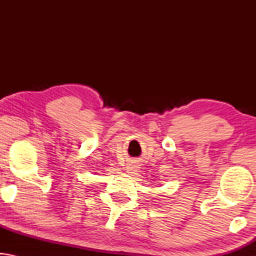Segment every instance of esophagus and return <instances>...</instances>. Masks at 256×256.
<instances>
[{
  "label": "esophagus",
  "instance_id": "esophagus-1",
  "mask_svg": "<svg viewBox=\"0 0 256 256\" xmlns=\"http://www.w3.org/2000/svg\"><path fill=\"white\" fill-rule=\"evenodd\" d=\"M138 164H128V167H126V172H128V174H136V172H138Z\"/></svg>",
  "mask_w": 256,
  "mask_h": 256
}]
</instances>
